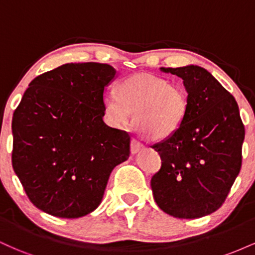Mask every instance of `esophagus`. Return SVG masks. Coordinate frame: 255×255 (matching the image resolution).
<instances>
[{
  "instance_id": "obj_1",
  "label": "esophagus",
  "mask_w": 255,
  "mask_h": 255,
  "mask_svg": "<svg viewBox=\"0 0 255 255\" xmlns=\"http://www.w3.org/2000/svg\"><path fill=\"white\" fill-rule=\"evenodd\" d=\"M142 147H144V145H142L141 142H139L135 139L131 140V144H130V152H131V153H133V154L137 153V152L141 150Z\"/></svg>"
}]
</instances>
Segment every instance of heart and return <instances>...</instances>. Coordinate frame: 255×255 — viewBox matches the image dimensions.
I'll return each instance as SVG.
<instances>
[{
  "label": "heart",
  "instance_id": "heart-1",
  "mask_svg": "<svg viewBox=\"0 0 255 255\" xmlns=\"http://www.w3.org/2000/svg\"><path fill=\"white\" fill-rule=\"evenodd\" d=\"M104 113L116 128L129 124L131 111L136 129L148 139L174 135L186 121L188 92L183 86L152 74H134L120 84L119 90H105Z\"/></svg>",
  "mask_w": 255,
  "mask_h": 255
}]
</instances>
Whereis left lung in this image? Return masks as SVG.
<instances>
[{"label": "left lung", "mask_w": 255, "mask_h": 255, "mask_svg": "<svg viewBox=\"0 0 255 255\" xmlns=\"http://www.w3.org/2000/svg\"><path fill=\"white\" fill-rule=\"evenodd\" d=\"M160 69L182 79L189 110L174 135L152 146L162 166L151 188L165 213L200 218L217 211L238 177L245 126L235 98L206 69L193 64Z\"/></svg>", "instance_id": "left-lung-1"}]
</instances>
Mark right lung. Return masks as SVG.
<instances>
[{"label":"right lung","instance_id":"add662e5","mask_svg":"<svg viewBox=\"0 0 255 255\" xmlns=\"http://www.w3.org/2000/svg\"><path fill=\"white\" fill-rule=\"evenodd\" d=\"M115 75L107 63L62 64L34 78L14 111L11 164L43 212L89 215L129 157V134L103 121L104 89Z\"/></svg>","mask_w":255,"mask_h":255}]
</instances>
